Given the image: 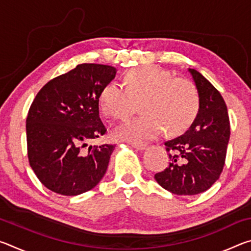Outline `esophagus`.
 Instances as JSON below:
<instances>
[{
  "instance_id": "obj_1",
  "label": "esophagus",
  "mask_w": 251,
  "mask_h": 251,
  "mask_svg": "<svg viewBox=\"0 0 251 251\" xmlns=\"http://www.w3.org/2000/svg\"><path fill=\"white\" fill-rule=\"evenodd\" d=\"M131 146L137 148V150H144V148H146V144L145 143H131Z\"/></svg>"
}]
</instances>
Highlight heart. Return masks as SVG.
I'll return each instance as SVG.
<instances>
[{
  "instance_id": "heart-1",
  "label": "heart",
  "mask_w": 251,
  "mask_h": 251,
  "mask_svg": "<svg viewBox=\"0 0 251 251\" xmlns=\"http://www.w3.org/2000/svg\"><path fill=\"white\" fill-rule=\"evenodd\" d=\"M125 85L108 83L101 90L100 105L105 116L125 120L142 103L144 115L127 121L116 130L121 139L143 143L167 129L175 135L188 128L199 109L196 87L185 77H174L155 66L141 67L125 75Z\"/></svg>"
}]
</instances>
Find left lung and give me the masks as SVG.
<instances>
[{"instance_id":"obj_1","label":"left lung","mask_w":251,"mask_h":251,"mask_svg":"<svg viewBox=\"0 0 251 251\" xmlns=\"http://www.w3.org/2000/svg\"><path fill=\"white\" fill-rule=\"evenodd\" d=\"M199 96L198 114L186 133L165 142L169 163L155 179L175 195L206 192L222 174L230 137L227 106L209 80L189 69Z\"/></svg>"}]
</instances>
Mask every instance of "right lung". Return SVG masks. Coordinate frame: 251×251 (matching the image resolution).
I'll use <instances>...</instances> for the list:
<instances>
[{
    "mask_svg": "<svg viewBox=\"0 0 251 251\" xmlns=\"http://www.w3.org/2000/svg\"><path fill=\"white\" fill-rule=\"evenodd\" d=\"M115 67L84 63L46 83L26 118L29 165L52 192L76 196L99 184L112 144L88 146L107 129L100 117V95L115 77Z\"/></svg>",
    "mask_w": 251,
    "mask_h": 251,
    "instance_id": "add662e5",
    "label": "right lung"
}]
</instances>
